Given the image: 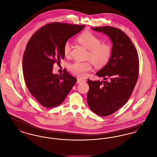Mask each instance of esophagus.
<instances>
[{
  "mask_svg": "<svg viewBox=\"0 0 157 157\" xmlns=\"http://www.w3.org/2000/svg\"><path fill=\"white\" fill-rule=\"evenodd\" d=\"M83 82H85L84 80H82V79H77V83H81Z\"/></svg>",
  "mask_w": 157,
  "mask_h": 157,
  "instance_id": "obj_1",
  "label": "esophagus"
}]
</instances>
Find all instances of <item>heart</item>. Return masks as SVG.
Masks as SVG:
<instances>
[{"label":"heart","mask_w":157,"mask_h":157,"mask_svg":"<svg viewBox=\"0 0 157 157\" xmlns=\"http://www.w3.org/2000/svg\"><path fill=\"white\" fill-rule=\"evenodd\" d=\"M77 40L82 46L89 50L88 58L98 66H104L110 59L112 55V48L108 44H101V39L90 31H85L82 33ZM71 51V45L67 42L63 47V53L68 56ZM69 70L76 75L81 78L86 76L88 72L91 69L89 62H75L69 65Z\"/></svg>","instance_id":"obj_1"}]
</instances>
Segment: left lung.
I'll list each match as a JSON object with an SVG mask.
<instances>
[{
    "label": "left lung",
    "instance_id": "left-lung-1",
    "mask_svg": "<svg viewBox=\"0 0 157 157\" xmlns=\"http://www.w3.org/2000/svg\"><path fill=\"white\" fill-rule=\"evenodd\" d=\"M92 29L108 36L112 44L110 59L96 74L104 81L88 79L89 107L95 113L104 117L119 109L132 94L138 76V55L123 31L109 26Z\"/></svg>",
    "mask_w": 157,
    "mask_h": 157
}]
</instances>
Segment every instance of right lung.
<instances>
[{
	"label": "right lung",
	"instance_id": "right-lung-1",
	"mask_svg": "<svg viewBox=\"0 0 157 157\" xmlns=\"http://www.w3.org/2000/svg\"><path fill=\"white\" fill-rule=\"evenodd\" d=\"M63 23H52L41 28L30 37L23 56L26 85L33 97L46 108L61 104L76 82L67 71L53 74L54 63L65 57L63 47L69 39L85 28Z\"/></svg>",
	"mask_w": 157,
	"mask_h": 157
}]
</instances>
